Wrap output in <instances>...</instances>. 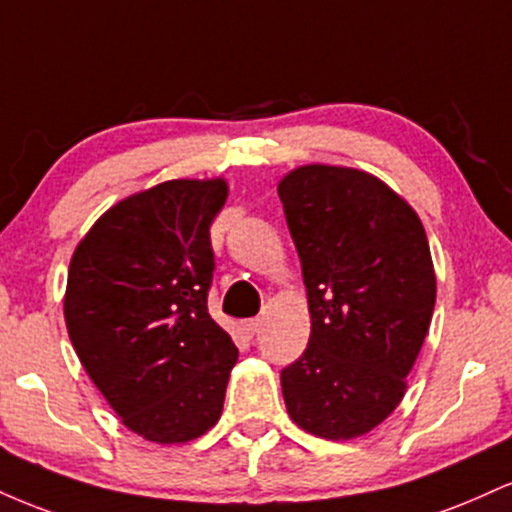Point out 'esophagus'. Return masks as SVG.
Segmentation results:
<instances>
[{
  "label": "esophagus",
  "instance_id": "esophagus-1",
  "mask_svg": "<svg viewBox=\"0 0 512 512\" xmlns=\"http://www.w3.org/2000/svg\"><path fill=\"white\" fill-rule=\"evenodd\" d=\"M243 327H245V332H248V334H257V332H260V327H262V320H260V317H250V320L243 322Z\"/></svg>",
  "mask_w": 512,
  "mask_h": 512
}]
</instances>
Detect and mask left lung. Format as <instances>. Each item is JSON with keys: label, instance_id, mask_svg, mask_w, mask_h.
Here are the masks:
<instances>
[{"label": "left lung", "instance_id": "1", "mask_svg": "<svg viewBox=\"0 0 512 512\" xmlns=\"http://www.w3.org/2000/svg\"><path fill=\"white\" fill-rule=\"evenodd\" d=\"M301 257L308 349L281 370L291 419L327 440L373 431L407 392L436 305L416 211L356 168L301 166L279 182Z\"/></svg>", "mask_w": 512, "mask_h": 512}]
</instances>
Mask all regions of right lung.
<instances>
[{
  "label": "right lung",
  "instance_id": "obj_1",
  "mask_svg": "<svg viewBox=\"0 0 512 512\" xmlns=\"http://www.w3.org/2000/svg\"><path fill=\"white\" fill-rule=\"evenodd\" d=\"M226 197L223 178L161 182L105 211L69 262L76 356L122 424L151 443L207 433L238 361L207 308L209 226Z\"/></svg>",
  "mask_w": 512,
  "mask_h": 512
}]
</instances>
